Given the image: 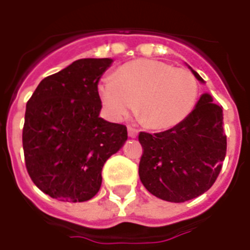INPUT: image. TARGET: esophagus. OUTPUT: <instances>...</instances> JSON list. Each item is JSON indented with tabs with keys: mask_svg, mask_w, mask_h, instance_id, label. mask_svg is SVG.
<instances>
[{
	"mask_svg": "<svg viewBox=\"0 0 250 250\" xmlns=\"http://www.w3.org/2000/svg\"><path fill=\"white\" fill-rule=\"evenodd\" d=\"M127 131H128V136L131 137V139H135V137L137 136V129L132 128V127H128Z\"/></svg>",
	"mask_w": 250,
	"mask_h": 250,
	"instance_id": "esophagus-1",
	"label": "esophagus"
}]
</instances>
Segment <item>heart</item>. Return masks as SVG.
Instances as JSON below:
<instances>
[{
  "label": "heart",
  "mask_w": 250,
  "mask_h": 250,
  "mask_svg": "<svg viewBox=\"0 0 250 250\" xmlns=\"http://www.w3.org/2000/svg\"><path fill=\"white\" fill-rule=\"evenodd\" d=\"M98 97L111 121H122L133 109L153 129L175 127L188 118L198 98V84L186 68L157 60H137L119 67L114 78L98 84Z\"/></svg>",
  "instance_id": "obj_1"
}]
</instances>
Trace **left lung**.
<instances>
[{"instance_id":"1","label":"left lung","mask_w":250,"mask_h":250,"mask_svg":"<svg viewBox=\"0 0 250 250\" xmlns=\"http://www.w3.org/2000/svg\"><path fill=\"white\" fill-rule=\"evenodd\" d=\"M139 141L144 149L139 165L143 186L161 200L186 202L205 193L221 172L227 149L223 110L209 93H202L182 123L153 135L140 132Z\"/></svg>"}]
</instances>
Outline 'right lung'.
Returning a JSON list of instances; mask_svg holds the SVG:
<instances>
[{
  "label": "right lung",
  "mask_w": 250,
  "mask_h": 250,
  "mask_svg": "<svg viewBox=\"0 0 250 250\" xmlns=\"http://www.w3.org/2000/svg\"><path fill=\"white\" fill-rule=\"evenodd\" d=\"M111 58L72 62L37 85L25 106V167L50 197L84 202L102 183L105 162L127 141L125 125L100 118L98 82Z\"/></svg>",
  "instance_id": "obj_1"
}]
</instances>
